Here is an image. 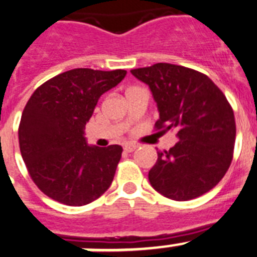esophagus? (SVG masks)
Masks as SVG:
<instances>
[{"label":"esophagus","instance_id":"obj_1","mask_svg":"<svg viewBox=\"0 0 257 257\" xmlns=\"http://www.w3.org/2000/svg\"><path fill=\"white\" fill-rule=\"evenodd\" d=\"M136 149H137V145H133V144L124 145V151H126V153H132V151H135Z\"/></svg>","mask_w":257,"mask_h":257}]
</instances>
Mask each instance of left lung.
<instances>
[{
    "label": "left lung",
    "mask_w": 257,
    "mask_h": 257,
    "mask_svg": "<svg viewBox=\"0 0 257 257\" xmlns=\"http://www.w3.org/2000/svg\"><path fill=\"white\" fill-rule=\"evenodd\" d=\"M149 85L159 111L156 129H177L180 141L158 151L149 181L173 200H190L221 181L233 159L235 120L226 97L208 76L171 63L132 70Z\"/></svg>",
    "instance_id": "1"
}]
</instances>
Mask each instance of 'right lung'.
Masks as SVG:
<instances>
[{"label": "right lung", "mask_w": 257, "mask_h": 257, "mask_svg": "<svg viewBox=\"0 0 257 257\" xmlns=\"http://www.w3.org/2000/svg\"><path fill=\"white\" fill-rule=\"evenodd\" d=\"M125 75L124 70L75 68L31 95L19 125V146L33 182L49 198L80 207L110 187L122 147L88 145L85 125L101 95Z\"/></svg>", "instance_id": "add662e5"}]
</instances>
